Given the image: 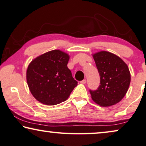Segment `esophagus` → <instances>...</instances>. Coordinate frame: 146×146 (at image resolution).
Instances as JSON below:
<instances>
[{
    "instance_id": "obj_1",
    "label": "esophagus",
    "mask_w": 146,
    "mask_h": 146,
    "mask_svg": "<svg viewBox=\"0 0 146 146\" xmlns=\"http://www.w3.org/2000/svg\"><path fill=\"white\" fill-rule=\"evenodd\" d=\"M80 83H82V84H85L86 82V79H83L82 80H81V81H80Z\"/></svg>"
}]
</instances>
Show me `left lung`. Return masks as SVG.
<instances>
[{
  "mask_svg": "<svg viewBox=\"0 0 146 146\" xmlns=\"http://www.w3.org/2000/svg\"><path fill=\"white\" fill-rule=\"evenodd\" d=\"M93 58L100 77V84L97 90H90L92 99L102 107L115 105L123 98L129 89V67L119 56L109 52H97Z\"/></svg>",
  "mask_w": 146,
  "mask_h": 146,
  "instance_id": "1",
  "label": "left lung"
}]
</instances>
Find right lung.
Instances as JSON below:
<instances>
[{
	"label": "right lung",
	"instance_id": "add662e5",
	"mask_svg": "<svg viewBox=\"0 0 146 146\" xmlns=\"http://www.w3.org/2000/svg\"><path fill=\"white\" fill-rule=\"evenodd\" d=\"M69 60L67 54L54 50L32 60L26 78L30 92L36 100L54 106L68 98L77 85L67 66Z\"/></svg>",
	"mask_w": 146,
	"mask_h": 146
}]
</instances>
